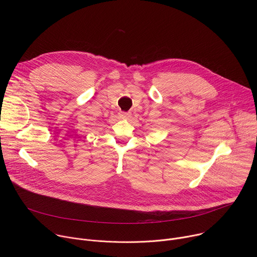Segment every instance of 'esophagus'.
<instances>
[{
  "label": "esophagus",
  "mask_w": 257,
  "mask_h": 257,
  "mask_svg": "<svg viewBox=\"0 0 257 257\" xmlns=\"http://www.w3.org/2000/svg\"><path fill=\"white\" fill-rule=\"evenodd\" d=\"M130 116H131V115H130L129 113H120V114H119V118H120V119H123V120L129 119Z\"/></svg>",
  "instance_id": "obj_1"
}]
</instances>
